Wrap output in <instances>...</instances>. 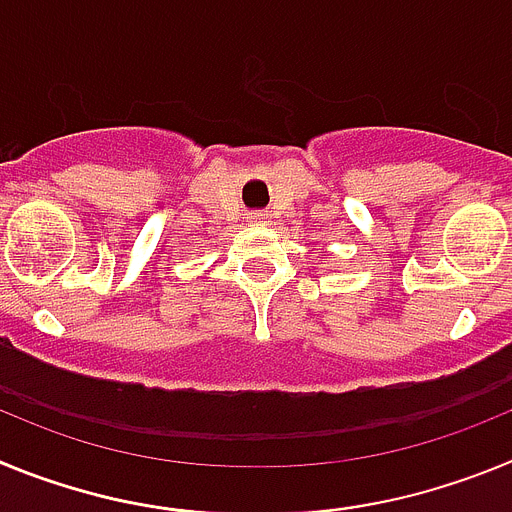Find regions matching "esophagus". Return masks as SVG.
<instances>
[{"mask_svg": "<svg viewBox=\"0 0 512 512\" xmlns=\"http://www.w3.org/2000/svg\"><path fill=\"white\" fill-rule=\"evenodd\" d=\"M251 220H253V223H264V215H261V212H253Z\"/></svg>", "mask_w": 512, "mask_h": 512, "instance_id": "esophagus-1", "label": "esophagus"}]
</instances>
